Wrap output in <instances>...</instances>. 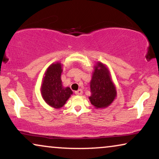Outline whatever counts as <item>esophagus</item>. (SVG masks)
Segmentation results:
<instances>
[{
	"label": "esophagus",
	"mask_w": 159,
	"mask_h": 159,
	"mask_svg": "<svg viewBox=\"0 0 159 159\" xmlns=\"http://www.w3.org/2000/svg\"><path fill=\"white\" fill-rule=\"evenodd\" d=\"M75 94L77 95H81L82 94V90H78L77 91H75Z\"/></svg>",
	"instance_id": "obj_1"
}]
</instances>
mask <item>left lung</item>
I'll list each match as a JSON object with an SVG mask.
<instances>
[{
    "mask_svg": "<svg viewBox=\"0 0 159 159\" xmlns=\"http://www.w3.org/2000/svg\"><path fill=\"white\" fill-rule=\"evenodd\" d=\"M91 95L89 97L93 106L96 108L109 106L116 98L117 92L110 71L105 64L97 62L90 82Z\"/></svg>",
    "mask_w": 159,
    "mask_h": 159,
    "instance_id": "obj_1",
    "label": "left lung"
}]
</instances>
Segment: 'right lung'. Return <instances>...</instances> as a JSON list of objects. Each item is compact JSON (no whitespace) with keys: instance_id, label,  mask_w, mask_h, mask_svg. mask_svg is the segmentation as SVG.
I'll return each instance as SVG.
<instances>
[{"instance_id":"1","label":"right lung","mask_w":159,"mask_h":159,"mask_svg":"<svg viewBox=\"0 0 159 159\" xmlns=\"http://www.w3.org/2000/svg\"><path fill=\"white\" fill-rule=\"evenodd\" d=\"M62 66L60 62L50 65L45 71L41 84L40 93L43 100L54 108L63 107L73 93L70 88H65L62 84Z\"/></svg>"}]
</instances>
